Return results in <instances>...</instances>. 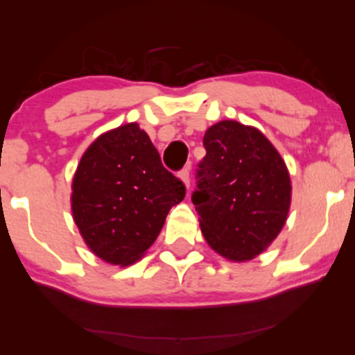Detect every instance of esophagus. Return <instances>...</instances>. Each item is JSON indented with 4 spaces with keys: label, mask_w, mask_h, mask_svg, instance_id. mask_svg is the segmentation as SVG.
I'll return each mask as SVG.
<instances>
[{
    "label": "esophagus",
    "mask_w": 355,
    "mask_h": 355,
    "mask_svg": "<svg viewBox=\"0 0 355 355\" xmlns=\"http://www.w3.org/2000/svg\"><path fill=\"white\" fill-rule=\"evenodd\" d=\"M178 177L182 178V182L185 183L187 187H190V168H189V166H185V168H182L180 172H178Z\"/></svg>",
    "instance_id": "34e87169"
}]
</instances>
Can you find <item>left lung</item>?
<instances>
[{"instance_id":"obj_1","label":"left lung","mask_w":355,"mask_h":355,"mask_svg":"<svg viewBox=\"0 0 355 355\" xmlns=\"http://www.w3.org/2000/svg\"><path fill=\"white\" fill-rule=\"evenodd\" d=\"M207 155L191 193L202 234L225 259L250 260L282 230L291 177L282 157L254 126L223 120L203 137Z\"/></svg>"}]
</instances>
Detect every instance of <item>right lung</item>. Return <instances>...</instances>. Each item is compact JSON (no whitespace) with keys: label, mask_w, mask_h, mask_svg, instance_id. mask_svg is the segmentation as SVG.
<instances>
[{"label":"right lung","mask_w":355,"mask_h":355,"mask_svg":"<svg viewBox=\"0 0 355 355\" xmlns=\"http://www.w3.org/2000/svg\"><path fill=\"white\" fill-rule=\"evenodd\" d=\"M75 223L93 254L130 266L157 240L170 209L185 197L144 130L128 123L96 138L73 178Z\"/></svg>","instance_id":"1"}]
</instances>
